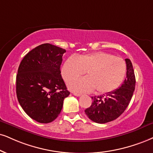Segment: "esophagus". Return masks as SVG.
Segmentation results:
<instances>
[{
  "instance_id": "esophagus-1",
  "label": "esophagus",
  "mask_w": 153,
  "mask_h": 153,
  "mask_svg": "<svg viewBox=\"0 0 153 153\" xmlns=\"http://www.w3.org/2000/svg\"><path fill=\"white\" fill-rule=\"evenodd\" d=\"M73 94H74V96H76V97H80V96L82 95V94H81L75 93V92H74V93H73Z\"/></svg>"
}]
</instances>
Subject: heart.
I'll return each mask as SVG.
<instances>
[{
	"label": "heart",
	"mask_w": 153,
	"mask_h": 153,
	"mask_svg": "<svg viewBox=\"0 0 153 153\" xmlns=\"http://www.w3.org/2000/svg\"><path fill=\"white\" fill-rule=\"evenodd\" d=\"M86 71V77L69 83L70 89L78 92L108 94L119 87L125 78L126 62L121 58L103 52L70 56L62 68V75L66 82L80 76Z\"/></svg>",
	"instance_id": "1"
}]
</instances>
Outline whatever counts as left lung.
<instances>
[{
    "label": "left lung",
    "mask_w": 153,
    "mask_h": 153,
    "mask_svg": "<svg viewBox=\"0 0 153 153\" xmlns=\"http://www.w3.org/2000/svg\"><path fill=\"white\" fill-rule=\"evenodd\" d=\"M126 78L119 88L105 95L92 97L91 106L85 110L89 119L97 123H105L118 118L128 105L135 86L133 65L126 59Z\"/></svg>",
    "instance_id": "1"
}]
</instances>
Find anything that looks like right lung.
<instances>
[{"label": "right lung", "mask_w": 153, "mask_h": 153, "mask_svg": "<svg viewBox=\"0 0 153 153\" xmlns=\"http://www.w3.org/2000/svg\"><path fill=\"white\" fill-rule=\"evenodd\" d=\"M66 50L49 43L39 45L24 56L16 76V94L25 112L41 123L55 120L64 99L69 95L60 66Z\"/></svg>", "instance_id": "obj_1"}]
</instances>
